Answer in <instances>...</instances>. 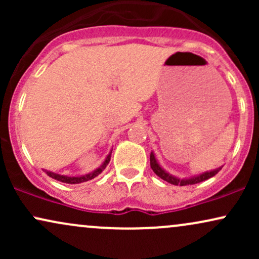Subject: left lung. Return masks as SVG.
<instances>
[{
	"instance_id": "left-lung-1",
	"label": "left lung",
	"mask_w": 259,
	"mask_h": 259,
	"mask_svg": "<svg viewBox=\"0 0 259 259\" xmlns=\"http://www.w3.org/2000/svg\"><path fill=\"white\" fill-rule=\"evenodd\" d=\"M150 163H151V168H152V170L156 173V175H158L160 179L167 181V183H169V184H173V185H179V186L194 185V184L201 183V181L209 179V178L214 177V175L218 173V171L221 170L223 167L222 165V167H219V168L212 169V170L203 171V173L197 174V175H192V177H189V178H178L173 174L168 173L164 168L160 167V164L158 163V160H157L156 156H154L153 152H151Z\"/></svg>"
}]
</instances>
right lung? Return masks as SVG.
Instances as JSON below:
<instances>
[{"label":"right lung","mask_w":259,"mask_h":259,"mask_svg":"<svg viewBox=\"0 0 259 259\" xmlns=\"http://www.w3.org/2000/svg\"><path fill=\"white\" fill-rule=\"evenodd\" d=\"M111 154H112V150H111V152L107 154L106 159L103 160V163L100 165L99 168H96L94 171H91V173H88V174H85V175H79V177H68V175H62V174L53 173V171L46 170V169H44V171L47 175H49L50 178H52V179H56V180L61 181V183H65V184L85 183V181H89V180L94 179V178H96L97 175H100L103 170H105L107 165H108L109 160H111Z\"/></svg>","instance_id":"1"}]
</instances>
